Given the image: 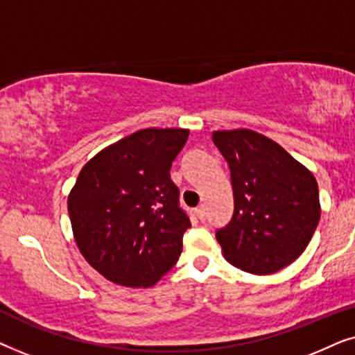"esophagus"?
<instances>
[{
    "mask_svg": "<svg viewBox=\"0 0 355 355\" xmlns=\"http://www.w3.org/2000/svg\"><path fill=\"white\" fill-rule=\"evenodd\" d=\"M196 213H197L198 220H200V221H205V207L200 205V207H198L197 210H196Z\"/></svg>",
    "mask_w": 355,
    "mask_h": 355,
    "instance_id": "1",
    "label": "esophagus"
}]
</instances>
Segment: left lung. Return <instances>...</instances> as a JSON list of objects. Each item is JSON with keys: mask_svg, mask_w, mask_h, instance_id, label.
I'll return each instance as SVG.
<instances>
[{"mask_svg": "<svg viewBox=\"0 0 355 355\" xmlns=\"http://www.w3.org/2000/svg\"><path fill=\"white\" fill-rule=\"evenodd\" d=\"M230 164L234 215L216 231L225 259L252 275H271L299 259L317 230V179L263 134L213 130Z\"/></svg>", "mask_w": 355, "mask_h": 355, "instance_id": "obj_1", "label": "left lung"}]
</instances>
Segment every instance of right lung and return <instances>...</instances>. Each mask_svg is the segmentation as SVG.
Here are the masks:
<instances>
[{
	"instance_id": "right-lung-1",
	"label": "right lung",
	"mask_w": 355,
	"mask_h": 355,
	"mask_svg": "<svg viewBox=\"0 0 355 355\" xmlns=\"http://www.w3.org/2000/svg\"><path fill=\"white\" fill-rule=\"evenodd\" d=\"M189 129L148 128L90 158L67 196L72 234L92 268L125 288H150L176 265L191 227L178 205L173 159Z\"/></svg>"
}]
</instances>
